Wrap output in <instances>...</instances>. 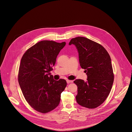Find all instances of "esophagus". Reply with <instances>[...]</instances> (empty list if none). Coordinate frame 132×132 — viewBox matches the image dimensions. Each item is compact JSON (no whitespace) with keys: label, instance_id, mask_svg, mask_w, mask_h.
Wrapping results in <instances>:
<instances>
[{"label":"esophagus","instance_id":"obj_1","mask_svg":"<svg viewBox=\"0 0 132 132\" xmlns=\"http://www.w3.org/2000/svg\"><path fill=\"white\" fill-rule=\"evenodd\" d=\"M67 82L68 84H69V83H71L72 82V81L71 80H67Z\"/></svg>","mask_w":132,"mask_h":132}]
</instances>
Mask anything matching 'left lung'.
Returning a JSON list of instances; mask_svg holds the SVG:
<instances>
[{
	"label": "left lung",
	"mask_w": 132,
	"mask_h": 132,
	"mask_svg": "<svg viewBox=\"0 0 132 132\" xmlns=\"http://www.w3.org/2000/svg\"><path fill=\"white\" fill-rule=\"evenodd\" d=\"M79 53V62L87 75V81L77 79L78 87L76 96L77 103L88 109L100 106L110 93L114 81L111 58L107 50L100 44L87 38L71 39Z\"/></svg>",
	"instance_id": "1"
}]
</instances>
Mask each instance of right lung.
Wrapping results in <instances>:
<instances>
[{"instance_id":"obj_1","label":"right lung","mask_w":132,"mask_h":132,"mask_svg":"<svg viewBox=\"0 0 132 132\" xmlns=\"http://www.w3.org/2000/svg\"><path fill=\"white\" fill-rule=\"evenodd\" d=\"M65 45V42L42 40L29 48L21 58L19 85L27 102L38 112L45 114L55 109L67 86L65 80L56 81L50 73Z\"/></svg>"}]
</instances>
